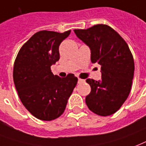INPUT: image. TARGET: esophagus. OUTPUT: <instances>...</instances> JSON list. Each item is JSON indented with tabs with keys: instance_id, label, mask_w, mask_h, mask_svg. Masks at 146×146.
Returning <instances> with one entry per match:
<instances>
[{
	"instance_id": "esophagus-1",
	"label": "esophagus",
	"mask_w": 146,
	"mask_h": 146,
	"mask_svg": "<svg viewBox=\"0 0 146 146\" xmlns=\"http://www.w3.org/2000/svg\"><path fill=\"white\" fill-rule=\"evenodd\" d=\"M84 82H85V80H83V79H80V78H79V79H78V83H84Z\"/></svg>"
}]
</instances>
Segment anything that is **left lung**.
Wrapping results in <instances>:
<instances>
[{
  "mask_svg": "<svg viewBox=\"0 0 146 146\" xmlns=\"http://www.w3.org/2000/svg\"><path fill=\"white\" fill-rule=\"evenodd\" d=\"M74 32L90 48L91 62L101 65V80H86L91 87L86 103L97 115H112L119 110L131 90L135 70L132 53L122 36L106 24Z\"/></svg>",
  "mask_w": 146,
  "mask_h": 146,
  "instance_id": "left-lung-1",
  "label": "left lung"
}]
</instances>
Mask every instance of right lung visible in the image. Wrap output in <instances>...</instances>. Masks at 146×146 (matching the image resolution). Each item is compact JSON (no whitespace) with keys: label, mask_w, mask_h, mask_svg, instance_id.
I'll list each match as a JSON object with an SVG mask.
<instances>
[{"label":"right lung","mask_w":146,"mask_h":146,"mask_svg":"<svg viewBox=\"0 0 146 146\" xmlns=\"http://www.w3.org/2000/svg\"><path fill=\"white\" fill-rule=\"evenodd\" d=\"M70 32L41 31L34 33L22 46L14 61L13 77L19 97L39 119L51 121L60 117L77 83L73 73L61 78L50 70L60 59L61 42Z\"/></svg>","instance_id":"1"}]
</instances>
